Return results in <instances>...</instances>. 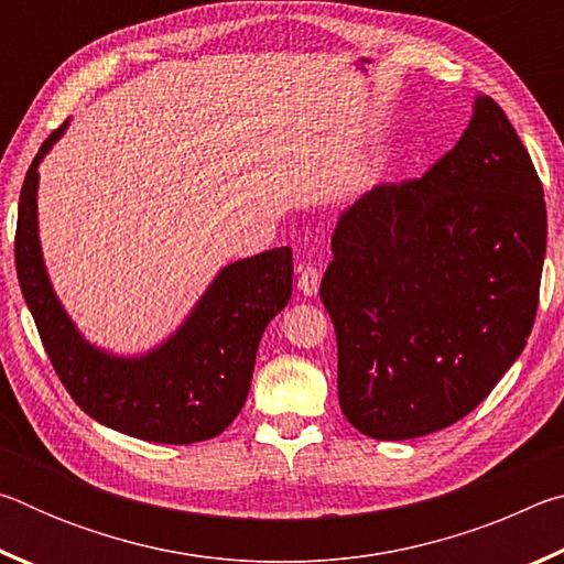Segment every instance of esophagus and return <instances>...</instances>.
<instances>
[{"label": "esophagus", "instance_id": "obj_1", "mask_svg": "<svg viewBox=\"0 0 564 564\" xmlns=\"http://www.w3.org/2000/svg\"><path fill=\"white\" fill-rule=\"evenodd\" d=\"M321 289V269L313 263H305L299 269V291L303 295H316Z\"/></svg>", "mask_w": 564, "mask_h": 564}]
</instances>
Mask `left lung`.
<instances>
[{
	"label": "left lung",
	"mask_w": 564,
	"mask_h": 564,
	"mask_svg": "<svg viewBox=\"0 0 564 564\" xmlns=\"http://www.w3.org/2000/svg\"><path fill=\"white\" fill-rule=\"evenodd\" d=\"M547 246L545 191L490 97L420 178L343 212L321 301L338 340L343 415L376 441L457 423L530 338Z\"/></svg>",
	"instance_id": "obj_1"
}]
</instances>
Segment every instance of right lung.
<instances>
[{"mask_svg": "<svg viewBox=\"0 0 564 564\" xmlns=\"http://www.w3.org/2000/svg\"><path fill=\"white\" fill-rule=\"evenodd\" d=\"M64 129L50 133L26 171L14 236L19 285L46 356L74 403L113 431L169 445L216 437L241 413L259 340L291 299L293 251L281 246L226 265L176 336L144 358L97 350L56 301L36 236V166Z\"/></svg>", "mask_w": 564, "mask_h": 564, "instance_id": "1", "label": "right lung"}]
</instances>
